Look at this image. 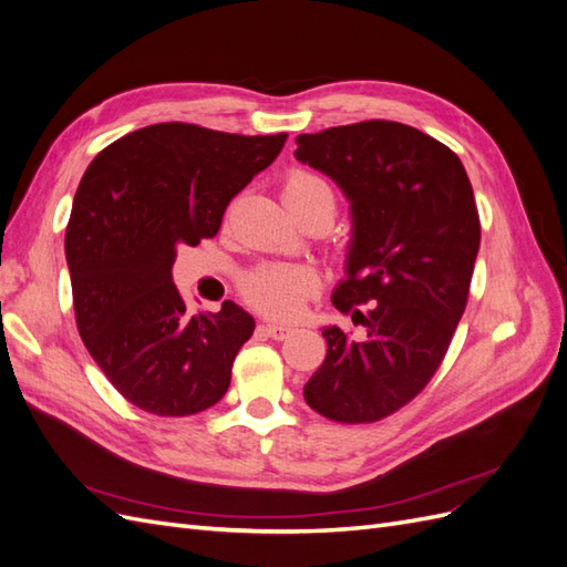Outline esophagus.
<instances>
[{"mask_svg":"<svg viewBox=\"0 0 567 567\" xmlns=\"http://www.w3.org/2000/svg\"><path fill=\"white\" fill-rule=\"evenodd\" d=\"M260 331L274 340H284L288 338L290 333H293V329L290 326H281V323H267V326H260Z\"/></svg>","mask_w":567,"mask_h":567,"instance_id":"34e87169","label":"esophagus"}]
</instances>
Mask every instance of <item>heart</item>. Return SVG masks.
Here are the masks:
<instances>
[{
  "instance_id": "heart-1",
  "label": "heart",
  "mask_w": 567,
  "mask_h": 567,
  "mask_svg": "<svg viewBox=\"0 0 567 567\" xmlns=\"http://www.w3.org/2000/svg\"><path fill=\"white\" fill-rule=\"evenodd\" d=\"M284 198L296 215L323 205L336 213V192L329 179L312 169H290L284 182ZM321 288L319 274L310 267L265 265L246 274L241 281V298L271 319H296L302 315Z\"/></svg>"
}]
</instances>
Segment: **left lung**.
<instances>
[{
	"label": "left lung",
	"mask_w": 567,
	"mask_h": 567,
	"mask_svg": "<svg viewBox=\"0 0 567 567\" xmlns=\"http://www.w3.org/2000/svg\"><path fill=\"white\" fill-rule=\"evenodd\" d=\"M296 144V158L352 203L348 279L333 305L364 326L362 338L323 329L329 350L305 402L338 423L381 421L431 383L466 310L480 248L473 186L450 146L392 120L300 134Z\"/></svg>",
	"instance_id": "obj_1"
}]
</instances>
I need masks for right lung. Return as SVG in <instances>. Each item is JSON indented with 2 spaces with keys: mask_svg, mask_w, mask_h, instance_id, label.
<instances>
[{
  "mask_svg": "<svg viewBox=\"0 0 567 567\" xmlns=\"http://www.w3.org/2000/svg\"><path fill=\"white\" fill-rule=\"evenodd\" d=\"M286 136L148 125L101 151L78 186L65 227L78 331L113 388L148 414L192 416L225 398L255 321L231 300L188 315L173 265L179 244L219 231Z\"/></svg>",
  "mask_w": 567,
  "mask_h": 567,
  "instance_id": "add662e5",
  "label": "right lung"
}]
</instances>
